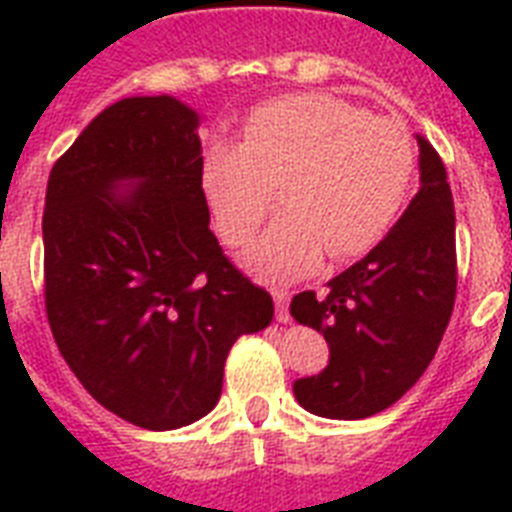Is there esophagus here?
<instances>
[{
  "label": "esophagus",
  "instance_id": "34e87169",
  "mask_svg": "<svg viewBox=\"0 0 512 512\" xmlns=\"http://www.w3.org/2000/svg\"><path fill=\"white\" fill-rule=\"evenodd\" d=\"M273 305H276V321L287 324L289 321V292L284 289H273Z\"/></svg>",
  "mask_w": 512,
  "mask_h": 512
}]
</instances>
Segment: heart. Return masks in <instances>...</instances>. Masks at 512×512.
Here are the masks:
<instances>
[{"label": "heart", "instance_id": "obj_1", "mask_svg": "<svg viewBox=\"0 0 512 512\" xmlns=\"http://www.w3.org/2000/svg\"><path fill=\"white\" fill-rule=\"evenodd\" d=\"M417 148L393 116H369L327 92H295L252 108L239 143L201 148L199 188L220 239L244 247L279 185L284 215L241 255V268L265 284L366 255L396 225L412 196Z\"/></svg>", "mask_w": 512, "mask_h": 512}]
</instances>
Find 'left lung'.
Listing matches in <instances>:
<instances>
[{
    "label": "left lung",
    "mask_w": 512,
    "mask_h": 512,
    "mask_svg": "<svg viewBox=\"0 0 512 512\" xmlns=\"http://www.w3.org/2000/svg\"><path fill=\"white\" fill-rule=\"evenodd\" d=\"M420 191L390 233L327 295L300 292L289 313L324 335V372L295 380L297 404L329 420H364L420 380L452 319L454 201L436 148L417 135Z\"/></svg>",
    "instance_id": "1"
}]
</instances>
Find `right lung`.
<instances>
[{"label":"right lung","instance_id":"1","mask_svg":"<svg viewBox=\"0 0 512 512\" xmlns=\"http://www.w3.org/2000/svg\"><path fill=\"white\" fill-rule=\"evenodd\" d=\"M199 124L172 95L116 100L47 180L52 337L100 406L146 430L212 412L233 342L273 319L271 295L209 231Z\"/></svg>","mask_w":512,"mask_h":512}]
</instances>
